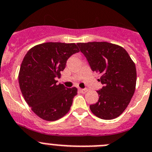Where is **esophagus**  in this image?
<instances>
[{"instance_id":"esophagus-1","label":"esophagus","mask_w":152,"mask_h":152,"mask_svg":"<svg viewBox=\"0 0 152 152\" xmlns=\"http://www.w3.org/2000/svg\"><path fill=\"white\" fill-rule=\"evenodd\" d=\"M79 91L83 93H86L88 91V89H87V88H79Z\"/></svg>"}]
</instances>
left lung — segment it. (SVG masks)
I'll list each match as a JSON object with an SVG mask.
<instances>
[{"mask_svg":"<svg viewBox=\"0 0 152 152\" xmlns=\"http://www.w3.org/2000/svg\"><path fill=\"white\" fill-rule=\"evenodd\" d=\"M91 70L101 75L103 85L98 90L97 103L90 105L91 112L103 120L117 118L127 107L136 88L135 64L124 48L108 42L77 43Z\"/></svg>","mask_w":152,"mask_h":152,"instance_id":"left-lung-1","label":"left lung"}]
</instances>
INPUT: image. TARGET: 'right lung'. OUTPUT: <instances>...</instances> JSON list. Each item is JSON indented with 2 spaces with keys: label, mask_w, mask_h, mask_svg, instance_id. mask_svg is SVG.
Returning a JSON list of instances; mask_svg holds the SVG:
<instances>
[{
  "label": "right lung",
  "mask_w": 152,
  "mask_h": 152,
  "mask_svg": "<svg viewBox=\"0 0 152 152\" xmlns=\"http://www.w3.org/2000/svg\"><path fill=\"white\" fill-rule=\"evenodd\" d=\"M79 51L74 43L46 42L30 49L23 58L19 84L25 101L40 118L54 121L69 110L77 88H66L56 79L69 57Z\"/></svg>",
  "instance_id": "right-lung-1"
}]
</instances>
